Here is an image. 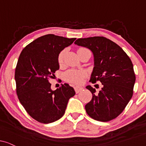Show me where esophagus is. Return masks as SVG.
I'll list each match as a JSON object with an SVG mask.
<instances>
[{
    "instance_id": "esophagus-1",
    "label": "esophagus",
    "mask_w": 146,
    "mask_h": 146,
    "mask_svg": "<svg viewBox=\"0 0 146 146\" xmlns=\"http://www.w3.org/2000/svg\"><path fill=\"white\" fill-rule=\"evenodd\" d=\"M82 89H83V87H80V86H75L74 87L75 92L76 94L79 93L81 90H82Z\"/></svg>"
}]
</instances>
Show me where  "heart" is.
I'll return each instance as SVG.
<instances>
[{"label":"heart","instance_id":"b5f03b06","mask_svg":"<svg viewBox=\"0 0 146 146\" xmlns=\"http://www.w3.org/2000/svg\"><path fill=\"white\" fill-rule=\"evenodd\" d=\"M85 48H80L78 52ZM64 52L62 51L59 54L58 57V62L60 65H62L64 62ZM86 76L85 72L83 70H70L66 72L64 77L66 80L68 82L79 84L83 82V80Z\"/></svg>","mask_w":146,"mask_h":146}]
</instances>
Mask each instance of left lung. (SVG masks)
I'll return each mask as SVG.
<instances>
[{"label": "left lung", "mask_w": 146, "mask_h": 146, "mask_svg": "<svg viewBox=\"0 0 146 146\" xmlns=\"http://www.w3.org/2000/svg\"><path fill=\"white\" fill-rule=\"evenodd\" d=\"M74 44L92 52L94 67L90 81L96 83L99 80L103 85L98 93L87 86L92 98L85 106L86 111L98 121L115 118L133 96L135 76L130 58L117 44L103 36L78 38Z\"/></svg>", "instance_id": "1"}]
</instances>
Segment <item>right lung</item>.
I'll use <instances>...</instances> for the list:
<instances>
[{"instance_id":"add662e5","label":"right lung","mask_w":146,"mask_h":146,"mask_svg":"<svg viewBox=\"0 0 146 146\" xmlns=\"http://www.w3.org/2000/svg\"><path fill=\"white\" fill-rule=\"evenodd\" d=\"M75 40L46 35L28 44L19 56L15 74L18 98L27 113L39 122L61 118L69 99L75 95L68 84L52 90L48 81L59 69V54Z\"/></svg>"}]
</instances>
